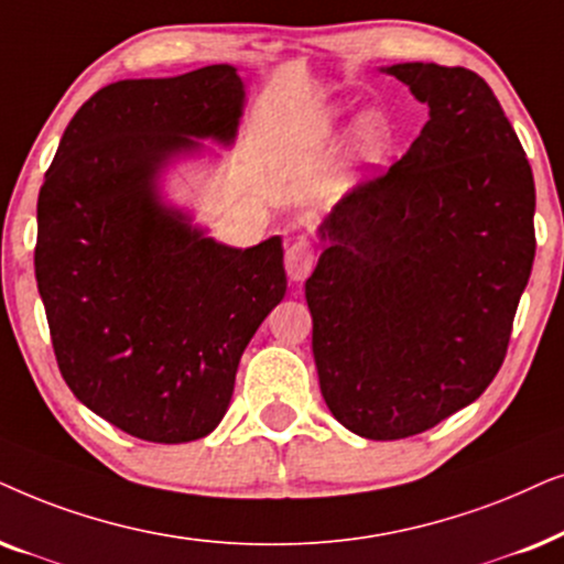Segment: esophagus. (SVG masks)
I'll list each match as a JSON object with an SVG mask.
<instances>
[{
	"label": "esophagus",
	"mask_w": 564,
	"mask_h": 564,
	"mask_svg": "<svg viewBox=\"0 0 564 564\" xmlns=\"http://www.w3.org/2000/svg\"><path fill=\"white\" fill-rule=\"evenodd\" d=\"M314 268V245L310 239H299L286 250V273L291 281L302 283Z\"/></svg>",
	"instance_id": "esophagus-1"
}]
</instances>
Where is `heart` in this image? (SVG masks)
<instances>
[{
    "label": "heart",
    "instance_id": "heart-1",
    "mask_svg": "<svg viewBox=\"0 0 564 564\" xmlns=\"http://www.w3.org/2000/svg\"><path fill=\"white\" fill-rule=\"evenodd\" d=\"M340 116H343L340 110L325 112V118H322V123H319V131L325 133V137L327 133H333L335 126L340 123ZM394 147H397V129H394L392 118H389L387 112H379V110L364 112V116L358 118L356 129H352V133H350V141H348V149H345L343 162L337 164L333 177H329V187L337 193H343V191H348V187L356 185L358 180L379 172L389 162Z\"/></svg>",
    "mask_w": 564,
    "mask_h": 564
}]
</instances>
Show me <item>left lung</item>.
<instances>
[{"instance_id": "1", "label": "left lung", "mask_w": 564, "mask_h": 564, "mask_svg": "<svg viewBox=\"0 0 564 564\" xmlns=\"http://www.w3.org/2000/svg\"><path fill=\"white\" fill-rule=\"evenodd\" d=\"M427 123L384 175L319 224L306 281L329 412L371 441L423 433L490 387L534 265L531 164L464 66H387Z\"/></svg>"}]
</instances>
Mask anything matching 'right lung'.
Here are the masks:
<instances>
[{
    "label": "right lung",
    "instance_id": "1",
    "mask_svg": "<svg viewBox=\"0 0 564 564\" xmlns=\"http://www.w3.org/2000/svg\"><path fill=\"white\" fill-rule=\"evenodd\" d=\"M245 82L214 64L102 87L66 126L37 195L35 281L74 397L152 444L204 438L239 358L286 294L281 237L216 242L164 204L162 172L235 144Z\"/></svg>",
    "mask_w": 564,
    "mask_h": 564
}]
</instances>
